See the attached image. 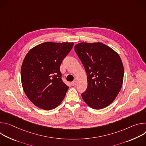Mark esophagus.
Listing matches in <instances>:
<instances>
[{
    "mask_svg": "<svg viewBox=\"0 0 146 146\" xmlns=\"http://www.w3.org/2000/svg\"><path fill=\"white\" fill-rule=\"evenodd\" d=\"M76 84H77V82H76V81H75V80L71 82V84H72V86H75Z\"/></svg>",
    "mask_w": 146,
    "mask_h": 146,
    "instance_id": "esophagus-1",
    "label": "esophagus"
}]
</instances>
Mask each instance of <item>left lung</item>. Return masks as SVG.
Wrapping results in <instances>:
<instances>
[{
    "label": "left lung",
    "mask_w": 146,
    "mask_h": 146,
    "mask_svg": "<svg viewBox=\"0 0 146 146\" xmlns=\"http://www.w3.org/2000/svg\"><path fill=\"white\" fill-rule=\"evenodd\" d=\"M75 51L87 72L88 87L82 99L94 109L105 108L114 100L123 79V66L119 55L103 43H80Z\"/></svg>",
    "instance_id": "left-lung-1"
}]
</instances>
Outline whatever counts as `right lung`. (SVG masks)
Listing matches in <instances>:
<instances>
[{
    "instance_id": "right-lung-1",
    "label": "right lung",
    "mask_w": 146,
    "mask_h": 146,
    "mask_svg": "<svg viewBox=\"0 0 146 146\" xmlns=\"http://www.w3.org/2000/svg\"><path fill=\"white\" fill-rule=\"evenodd\" d=\"M73 43L45 42L31 49L21 70L23 90L38 108L50 110L64 99L69 87L62 81L60 66Z\"/></svg>"
}]
</instances>
